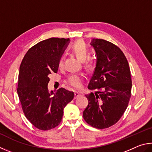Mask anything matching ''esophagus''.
I'll return each instance as SVG.
<instances>
[{
	"instance_id": "esophagus-1",
	"label": "esophagus",
	"mask_w": 152,
	"mask_h": 152,
	"mask_svg": "<svg viewBox=\"0 0 152 152\" xmlns=\"http://www.w3.org/2000/svg\"><path fill=\"white\" fill-rule=\"evenodd\" d=\"M79 96H81L80 93L78 91L75 92V99H77V98H78Z\"/></svg>"
}]
</instances>
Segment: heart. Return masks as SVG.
Here are the masks:
<instances>
[{
  "label": "heart",
  "instance_id": "heart-1",
  "mask_svg": "<svg viewBox=\"0 0 152 152\" xmlns=\"http://www.w3.org/2000/svg\"><path fill=\"white\" fill-rule=\"evenodd\" d=\"M71 51L73 52L76 57L79 60L83 61L87 57L89 54L88 48L83 41H77L75 42L71 47ZM64 57L61 56L58 60V66H62L63 65ZM83 64L86 67H90L91 66V61L89 59L83 61ZM84 77L82 74L80 73H73L69 75L66 79V82L69 86L75 87V88H80L82 86Z\"/></svg>",
  "mask_w": 152,
  "mask_h": 152
}]
</instances>
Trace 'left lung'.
<instances>
[{"label":"left lung","instance_id":"left-lung-1","mask_svg":"<svg viewBox=\"0 0 152 152\" xmlns=\"http://www.w3.org/2000/svg\"><path fill=\"white\" fill-rule=\"evenodd\" d=\"M90 45L97 55L96 66L86 96L88 105L83 113L87 124L105 129L118 122L126 110L131 97L132 79L129 66L121 50L103 39H94Z\"/></svg>","mask_w":152,"mask_h":152}]
</instances>
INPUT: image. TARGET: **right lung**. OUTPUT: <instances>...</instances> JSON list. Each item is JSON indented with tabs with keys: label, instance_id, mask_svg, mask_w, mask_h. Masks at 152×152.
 <instances>
[{
	"label": "right lung",
	"instance_id": "right-lung-1",
	"mask_svg": "<svg viewBox=\"0 0 152 152\" xmlns=\"http://www.w3.org/2000/svg\"><path fill=\"white\" fill-rule=\"evenodd\" d=\"M69 39L50 38L32 47L21 62L17 93L26 119L41 130L58 126L63 110L74 97V93L59 88L49 91V75L57 73L58 60Z\"/></svg>",
	"mask_w": 152,
	"mask_h": 152
}]
</instances>
